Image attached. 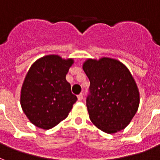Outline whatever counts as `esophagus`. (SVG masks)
Instances as JSON below:
<instances>
[{"mask_svg":"<svg viewBox=\"0 0 160 160\" xmlns=\"http://www.w3.org/2000/svg\"><path fill=\"white\" fill-rule=\"evenodd\" d=\"M77 98H78V100H82L83 98H84V94H83V93H80V94L78 95L77 96Z\"/></svg>","mask_w":160,"mask_h":160,"instance_id":"obj_1","label":"esophagus"}]
</instances>
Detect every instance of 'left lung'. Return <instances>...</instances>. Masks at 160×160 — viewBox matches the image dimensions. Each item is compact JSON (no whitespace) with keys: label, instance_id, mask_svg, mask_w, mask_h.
<instances>
[{"label":"left lung","instance_id":"1","mask_svg":"<svg viewBox=\"0 0 160 160\" xmlns=\"http://www.w3.org/2000/svg\"><path fill=\"white\" fill-rule=\"evenodd\" d=\"M83 70L90 81L86 106L92 123L107 133L129 124L138 111L140 93L129 70L117 59L88 58Z\"/></svg>","mask_w":160,"mask_h":160}]
</instances>
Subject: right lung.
Instances as JSON below:
<instances>
[{
  "instance_id": "right-lung-1",
  "label": "right lung",
  "mask_w": 160,
  "mask_h": 160,
  "mask_svg": "<svg viewBox=\"0 0 160 160\" xmlns=\"http://www.w3.org/2000/svg\"><path fill=\"white\" fill-rule=\"evenodd\" d=\"M73 58L45 55L28 70L21 88L20 104L32 123L50 129L68 116L77 101L66 80Z\"/></svg>"
}]
</instances>
